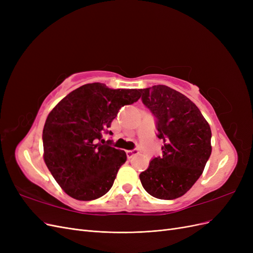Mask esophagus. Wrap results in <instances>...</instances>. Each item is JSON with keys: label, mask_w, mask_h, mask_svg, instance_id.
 <instances>
[{"label": "esophagus", "mask_w": 253, "mask_h": 253, "mask_svg": "<svg viewBox=\"0 0 253 253\" xmlns=\"http://www.w3.org/2000/svg\"><path fill=\"white\" fill-rule=\"evenodd\" d=\"M138 154V150H129V151H126V156L127 158H132L133 156Z\"/></svg>", "instance_id": "1"}]
</instances>
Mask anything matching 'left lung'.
I'll return each mask as SVG.
<instances>
[{
  "instance_id": "8db88e82",
  "label": "left lung",
  "mask_w": 253,
  "mask_h": 253,
  "mask_svg": "<svg viewBox=\"0 0 253 253\" xmlns=\"http://www.w3.org/2000/svg\"><path fill=\"white\" fill-rule=\"evenodd\" d=\"M143 104L156 117L163 156L152 159L139 178L147 192L159 200L182 196L203 174L211 155V128L200 109L167 85L139 89Z\"/></svg>"
}]
</instances>
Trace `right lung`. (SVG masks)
Masks as SVG:
<instances>
[{"instance_id":"obj_1","label":"right lung","mask_w":253,"mask_h":253,"mask_svg":"<svg viewBox=\"0 0 253 253\" xmlns=\"http://www.w3.org/2000/svg\"><path fill=\"white\" fill-rule=\"evenodd\" d=\"M139 98V89H112L103 83H88L50 111L43 128V157L67 195L93 201L109 192L126 154L98 141L120 108Z\"/></svg>"}]
</instances>
